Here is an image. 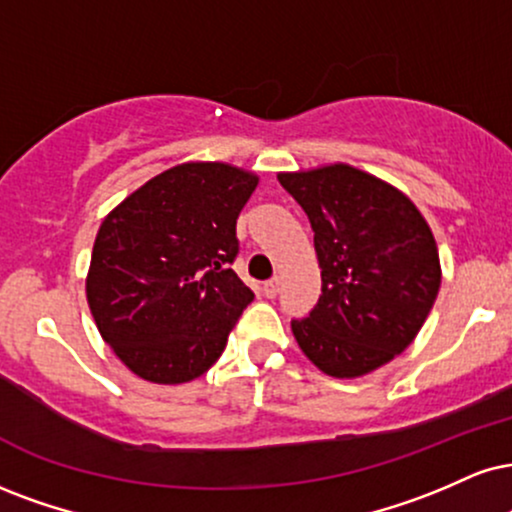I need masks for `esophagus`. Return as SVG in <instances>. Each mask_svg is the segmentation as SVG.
<instances>
[{"instance_id": "34e87169", "label": "esophagus", "mask_w": 512, "mask_h": 512, "mask_svg": "<svg viewBox=\"0 0 512 512\" xmlns=\"http://www.w3.org/2000/svg\"><path fill=\"white\" fill-rule=\"evenodd\" d=\"M263 294H266L268 299H275V296L280 294V277H273V280H268L266 285H263Z\"/></svg>"}]
</instances>
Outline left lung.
Wrapping results in <instances>:
<instances>
[{"instance_id": "8db88e82", "label": "left lung", "mask_w": 512, "mask_h": 512, "mask_svg": "<svg viewBox=\"0 0 512 512\" xmlns=\"http://www.w3.org/2000/svg\"><path fill=\"white\" fill-rule=\"evenodd\" d=\"M313 227L323 294L292 334L315 368L353 380L406 351L430 315L441 263L427 220L377 175L327 163L277 173Z\"/></svg>"}]
</instances>
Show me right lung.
<instances>
[{
    "instance_id": "obj_1",
    "label": "right lung",
    "mask_w": 512,
    "mask_h": 512,
    "mask_svg": "<svg viewBox=\"0 0 512 512\" xmlns=\"http://www.w3.org/2000/svg\"><path fill=\"white\" fill-rule=\"evenodd\" d=\"M256 185L254 170L185 161L137 187L99 225L87 304L104 342L140 380H197L254 301L230 263Z\"/></svg>"
}]
</instances>
